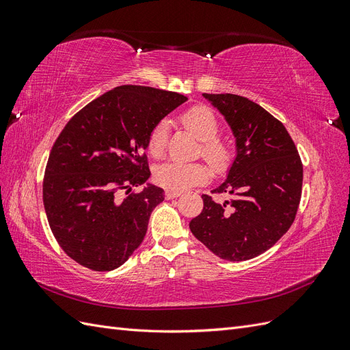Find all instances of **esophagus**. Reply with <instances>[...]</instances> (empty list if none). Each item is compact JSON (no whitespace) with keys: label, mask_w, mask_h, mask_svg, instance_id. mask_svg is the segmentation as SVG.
<instances>
[{"label":"esophagus","mask_w":350,"mask_h":350,"mask_svg":"<svg viewBox=\"0 0 350 350\" xmlns=\"http://www.w3.org/2000/svg\"><path fill=\"white\" fill-rule=\"evenodd\" d=\"M165 196H166L167 200H172V198H176V197L181 196V191H166Z\"/></svg>","instance_id":"obj_1"}]
</instances>
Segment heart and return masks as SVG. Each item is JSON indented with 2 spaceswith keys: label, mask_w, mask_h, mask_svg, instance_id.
Segmentation results:
<instances>
[{
  "label": "heart",
  "mask_w": 350,
  "mask_h": 350,
  "mask_svg": "<svg viewBox=\"0 0 350 350\" xmlns=\"http://www.w3.org/2000/svg\"><path fill=\"white\" fill-rule=\"evenodd\" d=\"M184 129L194 134L200 143V154L215 167L224 171L229 165L232 152L230 147L219 139L220 122L217 116L206 107H194L181 115ZM167 124L157 122L147 139V152L152 157H161L166 149ZM208 178V169L204 163H183L166 162L159 165L154 171V181L169 191H184L204 183Z\"/></svg>",
  "instance_id": "1"
}]
</instances>
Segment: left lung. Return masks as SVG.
I'll return each mask as SVG.
<instances>
[{"mask_svg": "<svg viewBox=\"0 0 350 350\" xmlns=\"http://www.w3.org/2000/svg\"><path fill=\"white\" fill-rule=\"evenodd\" d=\"M203 96L225 116L237 157L215 194H203V211L189 221L193 235L228 261H245L271 248L293 224L304 169L284 125L260 105L230 93Z\"/></svg>", "mask_w": 350, "mask_h": 350, "instance_id": "8db88e82", "label": "left lung"}]
</instances>
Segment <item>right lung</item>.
Listing matches in <instances>:
<instances>
[{"label": "right lung", "instance_id": "right-lung-1", "mask_svg": "<svg viewBox=\"0 0 350 350\" xmlns=\"http://www.w3.org/2000/svg\"><path fill=\"white\" fill-rule=\"evenodd\" d=\"M187 100L146 86L115 88L88 103L55 140L45 169L44 206L52 234L70 258L111 271L143 242L153 208L165 200L150 176L147 139ZM129 196L122 199L120 191Z\"/></svg>", "mask_w": 350, "mask_h": 350}]
</instances>
